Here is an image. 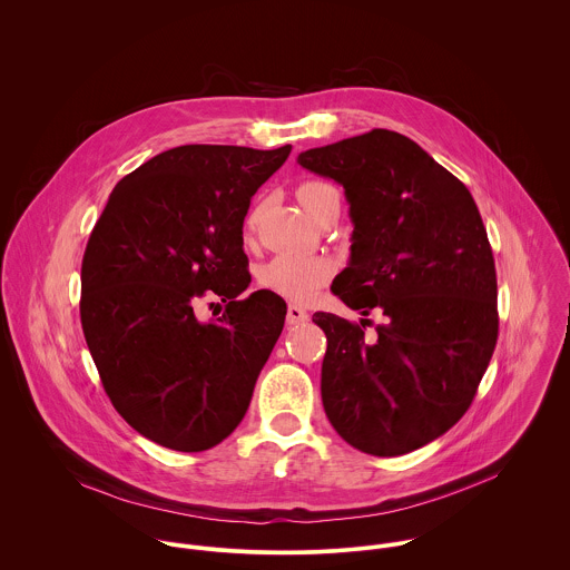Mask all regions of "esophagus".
Wrapping results in <instances>:
<instances>
[{"instance_id": "obj_1", "label": "esophagus", "mask_w": 570, "mask_h": 570, "mask_svg": "<svg viewBox=\"0 0 570 570\" xmlns=\"http://www.w3.org/2000/svg\"><path fill=\"white\" fill-rule=\"evenodd\" d=\"M307 321H309V314L303 307H298V305L287 307V325H301Z\"/></svg>"}]
</instances>
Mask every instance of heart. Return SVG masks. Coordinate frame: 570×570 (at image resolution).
<instances>
[{"mask_svg": "<svg viewBox=\"0 0 570 570\" xmlns=\"http://www.w3.org/2000/svg\"><path fill=\"white\" fill-rule=\"evenodd\" d=\"M296 195H298V202L303 204V208L309 215H314L316 206L328 195H337V190L326 181L312 179V181L301 184ZM256 217H258V210H252L247 215V222H245L247 230L254 228ZM331 274H333V265H331V261H326L323 256L283 252V254H276L267 263L261 265L258 283L265 289H269V292H274V294H278L287 301L307 303L325 287Z\"/></svg>", "mask_w": 570, "mask_h": 570, "instance_id": "heart-1", "label": "heart"}]
</instances>
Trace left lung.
I'll use <instances>...</instances> for the list:
<instances>
[{
    "label": "left lung",
    "mask_w": 570,
    "mask_h": 570,
    "mask_svg": "<svg viewBox=\"0 0 570 570\" xmlns=\"http://www.w3.org/2000/svg\"><path fill=\"white\" fill-rule=\"evenodd\" d=\"M298 164L342 184L351 204V258L331 292L389 318L366 337L314 314L326 335V416L360 452L407 454L468 412L495 348L498 285L481 213L461 179L397 131L309 149Z\"/></svg>",
    "instance_id": "obj_1"
}]
</instances>
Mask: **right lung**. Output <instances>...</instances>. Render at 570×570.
<instances>
[{
	"mask_svg": "<svg viewBox=\"0 0 570 570\" xmlns=\"http://www.w3.org/2000/svg\"><path fill=\"white\" fill-rule=\"evenodd\" d=\"M289 151L168 149L116 184L89 235L85 342L118 414L168 450L202 452L233 434L283 331L281 296H244V219ZM204 295L227 303L217 322L196 321Z\"/></svg>",
	"mask_w": 570,
	"mask_h": 570,
	"instance_id": "right-lung-1",
	"label": "right lung"
}]
</instances>
